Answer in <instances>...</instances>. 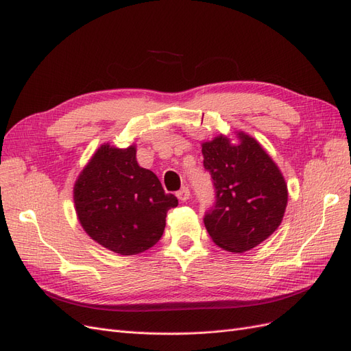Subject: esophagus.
I'll use <instances>...</instances> for the list:
<instances>
[{"mask_svg":"<svg viewBox=\"0 0 351 351\" xmlns=\"http://www.w3.org/2000/svg\"><path fill=\"white\" fill-rule=\"evenodd\" d=\"M177 197H178L180 202H187L189 197H190V190L187 187L180 189L178 192H177Z\"/></svg>","mask_w":351,"mask_h":351,"instance_id":"esophagus-1","label":"esophagus"}]
</instances>
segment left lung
I'll list each match as a JSON object with an SVG mask.
<instances>
[{
    "mask_svg": "<svg viewBox=\"0 0 351 351\" xmlns=\"http://www.w3.org/2000/svg\"><path fill=\"white\" fill-rule=\"evenodd\" d=\"M237 145L219 134L202 143L205 169L215 186V205L204 218L221 249L243 253L267 240L281 224L289 192L280 168L261 143L237 132Z\"/></svg>",
    "mask_w": 351,
    "mask_h": 351,
    "instance_id": "obj_1",
    "label": "left lung"
}]
</instances>
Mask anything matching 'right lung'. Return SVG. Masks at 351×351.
Listing matches in <instances>:
<instances>
[{
    "instance_id": "obj_1",
    "label": "right lung",
    "mask_w": 351,
    "mask_h": 351,
    "mask_svg": "<svg viewBox=\"0 0 351 351\" xmlns=\"http://www.w3.org/2000/svg\"><path fill=\"white\" fill-rule=\"evenodd\" d=\"M73 199L86 234L123 256L156 244L168 209L178 205L151 169L137 164L136 145H101L74 183Z\"/></svg>"
}]
</instances>
